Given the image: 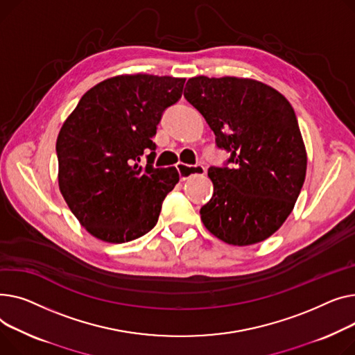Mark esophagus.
<instances>
[{
  "instance_id": "34e87169",
  "label": "esophagus",
  "mask_w": 355,
  "mask_h": 355,
  "mask_svg": "<svg viewBox=\"0 0 355 355\" xmlns=\"http://www.w3.org/2000/svg\"><path fill=\"white\" fill-rule=\"evenodd\" d=\"M178 171L180 175V180H187L196 175H205L206 173V168L202 164H196V166H187L183 163L178 164Z\"/></svg>"
}]
</instances>
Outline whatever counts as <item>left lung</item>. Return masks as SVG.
I'll return each mask as SVG.
<instances>
[{"label": "left lung", "mask_w": 355, "mask_h": 355, "mask_svg": "<svg viewBox=\"0 0 355 355\" xmlns=\"http://www.w3.org/2000/svg\"><path fill=\"white\" fill-rule=\"evenodd\" d=\"M184 98L231 153L207 176L211 200L200 207L207 231L229 245H252L275 234L293 212L306 172L295 112L275 89L238 77L189 78Z\"/></svg>", "instance_id": "obj_1"}]
</instances>
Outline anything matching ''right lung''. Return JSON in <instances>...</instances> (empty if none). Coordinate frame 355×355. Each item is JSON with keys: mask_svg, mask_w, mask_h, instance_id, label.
<instances>
[{"mask_svg": "<svg viewBox=\"0 0 355 355\" xmlns=\"http://www.w3.org/2000/svg\"><path fill=\"white\" fill-rule=\"evenodd\" d=\"M184 78L117 76L83 96L57 137L58 186L93 236L123 243L148 234L179 182L176 168H153L157 124L182 97ZM148 153L146 166L138 164Z\"/></svg>", "mask_w": 355, "mask_h": 355, "instance_id": "right-lung-1", "label": "right lung"}]
</instances>
